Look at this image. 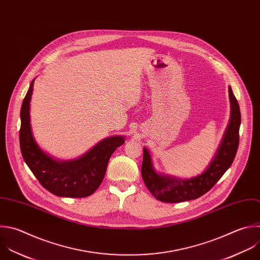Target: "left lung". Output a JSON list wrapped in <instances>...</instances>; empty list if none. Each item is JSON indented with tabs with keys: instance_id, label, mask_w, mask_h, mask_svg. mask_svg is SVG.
<instances>
[{
	"instance_id": "8db88e82",
	"label": "left lung",
	"mask_w": 260,
	"mask_h": 260,
	"mask_svg": "<svg viewBox=\"0 0 260 260\" xmlns=\"http://www.w3.org/2000/svg\"><path fill=\"white\" fill-rule=\"evenodd\" d=\"M229 96L232 109L229 126L216 156L201 176L185 181L159 176L152 166L148 150L144 149L142 178L146 187L156 199L166 203H179L197 199L207 193L232 165L239 146L241 112L231 86L229 88Z\"/></svg>"
}]
</instances>
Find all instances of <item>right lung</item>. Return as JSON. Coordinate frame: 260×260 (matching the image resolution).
<instances>
[{
  "mask_svg": "<svg viewBox=\"0 0 260 260\" xmlns=\"http://www.w3.org/2000/svg\"><path fill=\"white\" fill-rule=\"evenodd\" d=\"M34 82L32 80L29 85L20 110L19 141L22 157L40 184L52 194L71 198L88 197L101 185L111 155L124 143V139H105L88 153L72 161L59 162L52 159L39 148L31 134L29 102Z\"/></svg>",
  "mask_w": 260,
  "mask_h": 260,
  "instance_id": "obj_1",
  "label": "right lung"
}]
</instances>
